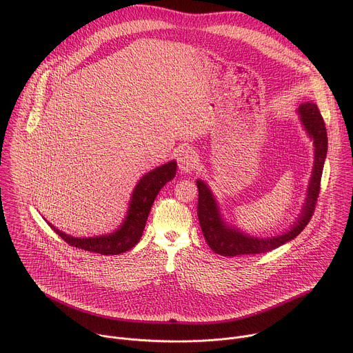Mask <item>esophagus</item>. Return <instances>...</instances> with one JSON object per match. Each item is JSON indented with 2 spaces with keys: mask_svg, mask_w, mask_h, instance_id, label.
I'll list each match as a JSON object with an SVG mask.
<instances>
[{
  "mask_svg": "<svg viewBox=\"0 0 353 353\" xmlns=\"http://www.w3.org/2000/svg\"><path fill=\"white\" fill-rule=\"evenodd\" d=\"M177 162H179V168L183 173H190L192 169H195V166L198 163L196 152L191 148H184L177 155Z\"/></svg>",
  "mask_w": 353,
  "mask_h": 353,
  "instance_id": "34e87169",
  "label": "esophagus"
}]
</instances>
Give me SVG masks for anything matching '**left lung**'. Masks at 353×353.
I'll return each mask as SVG.
<instances>
[{"label": "left lung", "instance_id": "1", "mask_svg": "<svg viewBox=\"0 0 353 353\" xmlns=\"http://www.w3.org/2000/svg\"><path fill=\"white\" fill-rule=\"evenodd\" d=\"M299 114L301 124L310 135L314 143V166L310 179V184L307 188V198L306 203L301 210L299 219L294 225L286 232L279 236L274 237H253L248 236L239 229L230 228L226 225L219 214V208L216 201L210 190V187L203 181L196 180L198 187V205H196V215L199 221L201 230L205 237L208 245L215 251L216 254L234 257L243 254H261L268 253V251L290 241L294 239L301 230L306 228L310 222L316 203L320 192V183L321 174L324 168V161L327 157V130L325 123L320 114L317 105L307 102L299 106Z\"/></svg>", "mask_w": 353, "mask_h": 353}]
</instances>
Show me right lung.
Here are the masks:
<instances>
[{
	"label": "right lung",
	"instance_id": "obj_1",
	"mask_svg": "<svg viewBox=\"0 0 353 353\" xmlns=\"http://www.w3.org/2000/svg\"><path fill=\"white\" fill-rule=\"evenodd\" d=\"M176 169L177 163L174 161L168 162L154 169L152 172L146 173L138 181L132 191L127 216L123 225L113 233L105 236L78 239L63 233L52 223L48 225L61 239H64V241H67L72 247L92 251V253H97L102 256H117L125 253V251L131 250L139 241L142 232L145 229L150 207H152L161 188L176 176Z\"/></svg>",
	"mask_w": 353,
	"mask_h": 353
}]
</instances>
